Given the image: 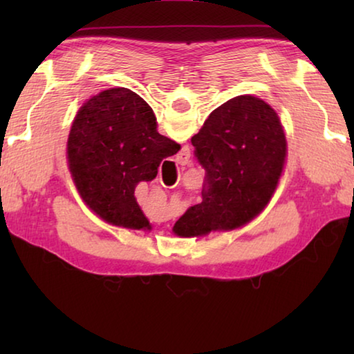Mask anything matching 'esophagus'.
Listing matches in <instances>:
<instances>
[{"label":"esophagus","instance_id":"1","mask_svg":"<svg viewBox=\"0 0 354 354\" xmlns=\"http://www.w3.org/2000/svg\"><path fill=\"white\" fill-rule=\"evenodd\" d=\"M189 158H190V151H189V149H183L181 154L178 156L179 164H187V162H189ZM175 185H178V181L175 183ZM175 185H173V187H175Z\"/></svg>","mask_w":354,"mask_h":354}]
</instances>
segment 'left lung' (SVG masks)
Masks as SVG:
<instances>
[{
    "label": "left lung",
    "instance_id": "obj_1",
    "mask_svg": "<svg viewBox=\"0 0 354 354\" xmlns=\"http://www.w3.org/2000/svg\"><path fill=\"white\" fill-rule=\"evenodd\" d=\"M192 145L205 169L203 201L176 221L175 234L234 230L270 201L283 173L286 136L266 101L251 95L226 101L211 112Z\"/></svg>",
    "mask_w": 354,
    "mask_h": 354
}]
</instances>
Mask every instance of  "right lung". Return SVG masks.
<instances>
[{
    "label": "right lung",
    "mask_w": 354,
    "mask_h": 354,
    "mask_svg": "<svg viewBox=\"0 0 354 354\" xmlns=\"http://www.w3.org/2000/svg\"><path fill=\"white\" fill-rule=\"evenodd\" d=\"M151 107L129 88H111L84 104L68 136V164L82 200L112 225L142 230L149 221L134 196L151 181L176 142L158 133Z\"/></svg>",
    "instance_id": "obj_1"
}]
</instances>
